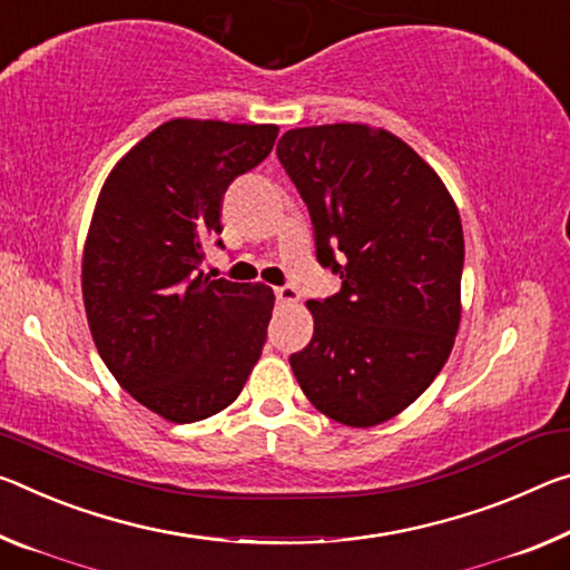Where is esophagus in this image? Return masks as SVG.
Masks as SVG:
<instances>
[{
  "mask_svg": "<svg viewBox=\"0 0 570 570\" xmlns=\"http://www.w3.org/2000/svg\"><path fill=\"white\" fill-rule=\"evenodd\" d=\"M276 302L278 304H296L299 302V292L294 286H276Z\"/></svg>",
  "mask_w": 570,
  "mask_h": 570,
  "instance_id": "1",
  "label": "esophagus"
}]
</instances>
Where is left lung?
Listing matches in <instances>:
<instances>
[{
    "label": "left lung",
    "instance_id": "obj_1",
    "mask_svg": "<svg viewBox=\"0 0 570 570\" xmlns=\"http://www.w3.org/2000/svg\"><path fill=\"white\" fill-rule=\"evenodd\" d=\"M314 223L317 258L340 274L306 302L314 334L288 357L306 399L345 426H377L446 365L462 322L464 230L426 159L367 124L286 131L276 144Z\"/></svg>",
    "mask_w": 570,
    "mask_h": 570
}]
</instances>
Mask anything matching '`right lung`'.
I'll return each instance as SVG.
<instances>
[{"label": "right lung", "instance_id": "right-lung-1", "mask_svg": "<svg viewBox=\"0 0 570 570\" xmlns=\"http://www.w3.org/2000/svg\"><path fill=\"white\" fill-rule=\"evenodd\" d=\"M276 124L171 119L108 171L80 264L90 337L134 401L171 423L238 399L266 342V284L205 278L228 185L268 157Z\"/></svg>", "mask_w": 570, "mask_h": 570}]
</instances>
